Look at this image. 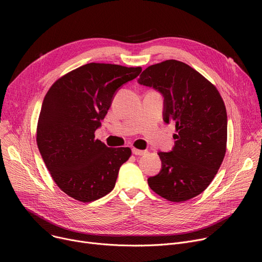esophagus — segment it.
<instances>
[{
    "label": "esophagus",
    "mask_w": 262,
    "mask_h": 262,
    "mask_svg": "<svg viewBox=\"0 0 262 262\" xmlns=\"http://www.w3.org/2000/svg\"><path fill=\"white\" fill-rule=\"evenodd\" d=\"M132 152H133V154L134 155H139V156H141V155H144L145 153H146V150H142V149H138V148H133L132 149Z\"/></svg>",
    "instance_id": "34e87169"
}]
</instances>
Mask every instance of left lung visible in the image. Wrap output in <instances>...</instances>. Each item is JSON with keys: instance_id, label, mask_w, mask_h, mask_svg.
Masks as SVG:
<instances>
[{"instance_id": "8db88e82", "label": "left lung", "mask_w": 262, "mask_h": 262, "mask_svg": "<svg viewBox=\"0 0 262 262\" xmlns=\"http://www.w3.org/2000/svg\"><path fill=\"white\" fill-rule=\"evenodd\" d=\"M138 82L163 96V121L174 122L171 152H159L160 172L149 188L171 202H185L207 188L226 152L227 115L209 80L185 62L170 59L149 66Z\"/></svg>"}]
</instances>
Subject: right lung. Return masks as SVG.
<instances>
[{"instance_id":"1","label":"right lung","mask_w":262,"mask_h":262,"mask_svg":"<svg viewBox=\"0 0 262 262\" xmlns=\"http://www.w3.org/2000/svg\"><path fill=\"white\" fill-rule=\"evenodd\" d=\"M142 69L87 63L52 85L41 106L37 144L51 176L79 202L99 200L115 188L129 147H108L94 138L117 91Z\"/></svg>"}]
</instances>
